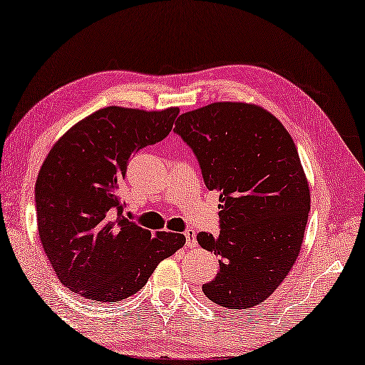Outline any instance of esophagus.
<instances>
[{"mask_svg":"<svg viewBox=\"0 0 365 365\" xmlns=\"http://www.w3.org/2000/svg\"><path fill=\"white\" fill-rule=\"evenodd\" d=\"M184 237H186V244L189 247H195V244H197V235H195V231L194 230H186L184 231Z\"/></svg>","mask_w":365,"mask_h":365,"instance_id":"34e87169","label":"esophagus"}]
</instances>
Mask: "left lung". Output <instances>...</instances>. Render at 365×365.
<instances>
[{
	"label": "left lung",
	"mask_w": 365,
	"mask_h": 365,
	"mask_svg": "<svg viewBox=\"0 0 365 365\" xmlns=\"http://www.w3.org/2000/svg\"><path fill=\"white\" fill-rule=\"evenodd\" d=\"M175 133L199 161L207 189L220 190V232L197 241L220 257L202 286L212 302L249 309L282 284L299 255L310 194L292 137L257 105L212 103L178 118Z\"/></svg>",
	"instance_id": "1"
}]
</instances>
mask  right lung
I'll return each mask as SVG.
<instances>
[{"instance_id": "obj_1", "label": "right lung", "mask_w": 365, "mask_h": 365, "mask_svg": "<svg viewBox=\"0 0 365 365\" xmlns=\"http://www.w3.org/2000/svg\"><path fill=\"white\" fill-rule=\"evenodd\" d=\"M178 113L106 106L53 145L35 182V208L41 246L66 288L98 302L126 299L184 246V235L153 237L128 220L119 197L133 153L163 140Z\"/></svg>"}]
</instances>
